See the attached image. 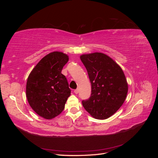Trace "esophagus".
Wrapping results in <instances>:
<instances>
[{
    "instance_id": "obj_1",
    "label": "esophagus",
    "mask_w": 158,
    "mask_h": 158,
    "mask_svg": "<svg viewBox=\"0 0 158 158\" xmlns=\"http://www.w3.org/2000/svg\"><path fill=\"white\" fill-rule=\"evenodd\" d=\"M74 92L76 94H78V92H79V89H74Z\"/></svg>"
}]
</instances>
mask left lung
Returning <instances> with one entry per match:
<instances>
[{"label":"left lung","mask_w":158,"mask_h":158,"mask_svg":"<svg viewBox=\"0 0 158 158\" xmlns=\"http://www.w3.org/2000/svg\"><path fill=\"white\" fill-rule=\"evenodd\" d=\"M87 70L92 86V94L82 106L96 119L111 117L125 101L128 83L121 66L108 55L92 52L80 55Z\"/></svg>","instance_id":"1"}]
</instances>
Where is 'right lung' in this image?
I'll use <instances>...</instances> for the list:
<instances>
[{
  "label": "right lung",
  "instance_id": "1",
  "mask_svg": "<svg viewBox=\"0 0 158 158\" xmlns=\"http://www.w3.org/2000/svg\"><path fill=\"white\" fill-rule=\"evenodd\" d=\"M69 59L63 52H50L41 59L27 78V102L38 115L45 119L60 114L70 95L68 81L61 73Z\"/></svg>",
  "mask_w": 158,
  "mask_h": 158
}]
</instances>
